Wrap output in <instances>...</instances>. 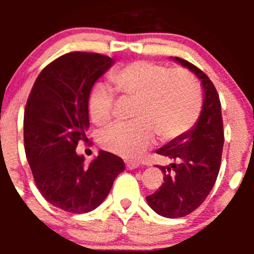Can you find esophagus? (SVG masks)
I'll return each instance as SVG.
<instances>
[{
	"label": "esophagus",
	"instance_id": "esophagus-1",
	"mask_svg": "<svg viewBox=\"0 0 254 254\" xmlns=\"http://www.w3.org/2000/svg\"><path fill=\"white\" fill-rule=\"evenodd\" d=\"M137 167H139V165H137V163H135V162H127V170H135V168H137Z\"/></svg>",
	"mask_w": 254,
	"mask_h": 254
}]
</instances>
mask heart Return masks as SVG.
Here are the masks:
<instances>
[{
  "label": "heart",
  "mask_w": 254,
  "mask_h": 254,
  "mask_svg": "<svg viewBox=\"0 0 254 254\" xmlns=\"http://www.w3.org/2000/svg\"><path fill=\"white\" fill-rule=\"evenodd\" d=\"M115 89L132 99L129 124H115L104 130L101 143L111 152L129 160L141 157L155 140L171 141L188 131L201 112V93L187 73L148 61H134L111 75ZM114 96L104 84H96L88 96V112L97 125L112 119Z\"/></svg>",
  "instance_id": "b5f03b06"
}]
</instances>
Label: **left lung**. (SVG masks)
<instances>
[{"label": "left lung", "instance_id": "8db88e82", "mask_svg": "<svg viewBox=\"0 0 254 254\" xmlns=\"http://www.w3.org/2000/svg\"><path fill=\"white\" fill-rule=\"evenodd\" d=\"M171 59L194 73L204 94L195 125L156 151L172 163L157 166L163 173V183L146 200L158 215L173 219L190 214L209 195L220 171L224 131L221 104L212 82L193 64L181 58Z\"/></svg>", "mask_w": 254, "mask_h": 254}]
</instances>
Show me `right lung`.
Segmentation results:
<instances>
[{
  "mask_svg": "<svg viewBox=\"0 0 254 254\" xmlns=\"http://www.w3.org/2000/svg\"><path fill=\"white\" fill-rule=\"evenodd\" d=\"M108 56L70 53L39 73L24 109V148L35 184L51 205L83 214L103 203L124 161L107 151L89 165L76 152L89 127L88 96L114 65Z\"/></svg>",
  "mask_w": 254,
  "mask_h": 254,
  "instance_id": "1",
  "label": "right lung"
}]
</instances>
